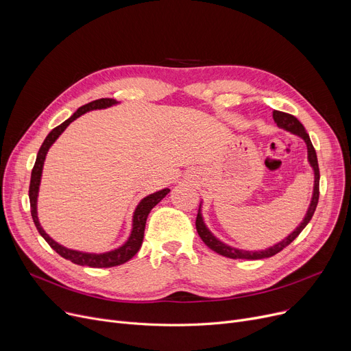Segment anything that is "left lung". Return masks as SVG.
Returning a JSON list of instances; mask_svg holds the SVG:
<instances>
[{
  "instance_id": "obj_1",
  "label": "left lung",
  "mask_w": 351,
  "mask_h": 351,
  "mask_svg": "<svg viewBox=\"0 0 351 351\" xmlns=\"http://www.w3.org/2000/svg\"><path fill=\"white\" fill-rule=\"evenodd\" d=\"M273 119L276 122V125H278L280 129H285V131L296 135L299 138H302L307 146V160H308V165L311 166L313 169V173H315V185H313V195H311V199H310V205L307 208V212L303 217V220L300 222V225L294 229L291 233H289L283 241L278 242L276 245L270 246V247H266V249H262V250H245V249H237V247H233V246H229L226 245L225 242L220 241V239H217L210 230L209 228L206 226L205 223V219H204V215H202V204L204 202H200L199 205V212H197V217H196V230L200 236L202 241L205 242V245L208 247H210L213 252L222 254L225 257H229V259H247V261H256V259H265V257H270V256H274L276 253H279L280 250H283L286 246H289L294 239H296L300 232L307 226V223L310 222V219L313 217V215H315V210L317 208V202H319V182H320V172H319V163H317V155H316V151L315 147H313L311 145V141H310V136L306 132L304 126L299 122L298 118H294L293 115H289V114H285V112H280V110H274L273 112Z\"/></svg>"
}]
</instances>
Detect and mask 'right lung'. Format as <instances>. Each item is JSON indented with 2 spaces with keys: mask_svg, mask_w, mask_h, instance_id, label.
Masks as SVG:
<instances>
[{
  "mask_svg": "<svg viewBox=\"0 0 351 351\" xmlns=\"http://www.w3.org/2000/svg\"><path fill=\"white\" fill-rule=\"evenodd\" d=\"M119 102L112 98H101L97 101H92L81 108L73 114L71 118H68L65 122L58 125L57 128H53L52 131L48 134L45 138L44 143L41 145L38 155H36V160L31 172V182H29V204H31V216L34 223L38 229L40 234L45 239L47 243L57 252L60 256H62L64 259L71 261L72 263L80 265V266H89V267H114L126 263L129 259L138 253V250L142 246L143 241V233H145V225H146V219L147 215L151 213V210L159 204V202L171 192L169 188L160 189L155 193H151L145 196L139 204L136 205L134 215H132V229L131 233H129L126 241L118 246L117 249H112L109 252H102V253H90V252H82V250H75V249H68L58 242H55L53 239L43 229L40 219H38V193H40V185H41V178H43V168H44V162L47 158V154L49 151V147L53 145V142L60 138V135L68 128L71 122L80 118L81 115L89 112V110H95V109H106L109 106L118 105Z\"/></svg>",
  "mask_w": 351,
  "mask_h": 351,
  "instance_id": "right-lung-1",
  "label": "right lung"
}]
</instances>
